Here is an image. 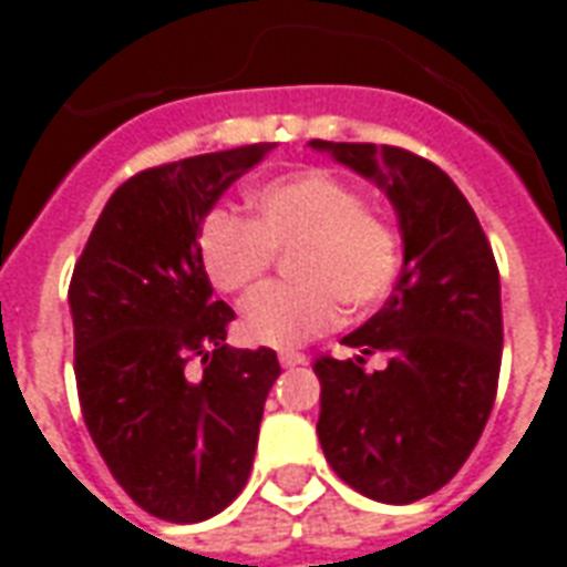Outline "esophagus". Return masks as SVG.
Listing matches in <instances>:
<instances>
[{
	"mask_svg": "<svg viewBox=\"0 0 567 567\" xmlns=\"http://www.w3.org/2000/svg\"><path fill=\"white\" fill-rule=\"evenodd\" d=\"M279 361H282V368H297V364H307V355L295 352V349H285V352H279Z\"/></svg>",
	"mask_w": 567,
	"mask_h": 567,
	"instance_id": "1",
	"label": "esophagus"
}]
</instances>
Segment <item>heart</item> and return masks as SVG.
<instances>
[{"mask_svg":"<svg viewBox=\"0 0 567 567\" xmlns=\"http://www.w3.org/2000/svg\"><path fill=\"white\" fill-rule=\"evenodd\" d=\"M288 255V279L248 303L239 331L251 346L291 349L331 331L346 307L364 316L392 295L404 239L385 212L324 169L279 175L251 190V215L212 209L197 258L215 291L248 300Z\"/></svg>","mask_w":567,"mask_h":567,"instance_id":"obj_1","label":"heart"}]
</instances>
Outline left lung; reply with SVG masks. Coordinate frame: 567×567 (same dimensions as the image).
I'll return each mask as SVG.
<instances>
[{"label":"left lung","instance_id":"left-lung-1","mask_svg":"<svg viewBox=\"0 0 567 567\" xmlns=\"http://www.w3.org/2000/svg\"><path fill=\"white\" fill-rule=\"evenodd\" d=\"M389 194L404 234V270L385 307L343 337L352 358H316L319 440L343 483L382 504L446 486L474 452L498 392L501 279L471 203L413 151L321 142ZM368 354L386 368L368 371Z\"/></svg>","mask_w":567,"mask_h":567}]
</instances>
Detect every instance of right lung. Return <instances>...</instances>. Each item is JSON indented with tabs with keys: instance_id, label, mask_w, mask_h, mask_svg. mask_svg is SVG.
<instances>
[{
	"instance_id": "obj_1",
	"label": "right lung",
	"mask_w": 567,
	"mask_h": 567,
	"mask_svg": "<svg viewBox=\"0 0 567 567\" xmlns=\"http://www.w3.org/2000/svg\"><path fill=\"white\" fill-rule=\"evenodd\" d=\"M272 148L136 173L105 203L72 270L81 416L117 486L166 523H203L243 492L282 373L267 346L224 343L236 316L212 300L197 258L203 218Z\"/></svg>"
}]
</instances>
